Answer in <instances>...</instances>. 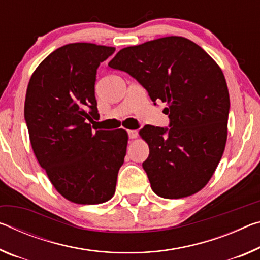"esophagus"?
I'll return each instance as SVG.
<instances>
[{
  "label": "esophagus",
  "instance_id": "esophagus-1",
  "mask_svg": "<svg viewBox=\"0 0 260 260\" xmlns=\"http://www.w3.org/2000/svg\"><path fill=\"white\" fill-rule=\"evenodd\" d=\"M127 133H128V138L129 139H137L138 138V134H139L137 129H131V131L127 132Z\"/></svg>",
  "mask_w": 260,
  "mask_h": 260
}]
</instances>
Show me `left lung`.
Instances as JSON below:
<instances>
[{"instance_id": "1", "label": "left lung", "mask_w": 260, "mask_h": 260, "mask_svg": "<svg viewBox=\"0 0 260 260\" xmlns=\"http://www.w3.org/2000/svg\"><path fill=\"white\" fill-rule=\"evenodd\" d=\"M109 67L125 72L150 100L168 103L169 127L146 125L149 146L142 163L151 189L167 199L200 191L223 155L230 109L223 73L211 56L183 37H166L120 49Z\"/></svg>"}]
</instances>
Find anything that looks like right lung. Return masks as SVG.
Here are the masks:
<instances>
[{
  "label": "right lung",
  "instance_id": "1",
  "mask_svg": "<svg viewBox=\"0 0 260 260\" xmlns=\"http://www.w3.org/2000/svg\"><path fill=\"white\" fill-rule=\"evenodd\" d=\"M114 47L68 44L41 62L28 82L24 118L32 149L56 191L75 204L96 205L115 192L128 135L96 131L94 83L100 64Z\"/></svg>",
  "mask_w": 260,
  "mask_h": 260
}]
</instances>
